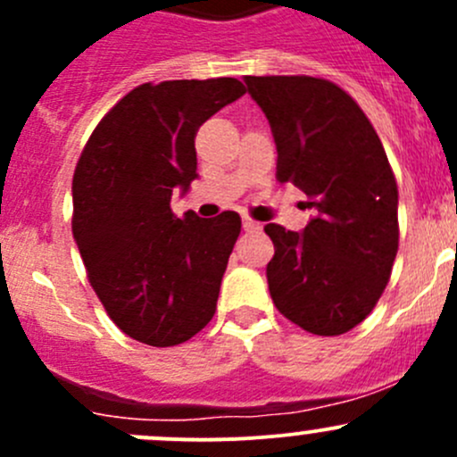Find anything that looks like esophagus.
<instances>
[{
    "mask_svg": "<svg viewBox=\"0 0 457 457\" xmlns=\"http://www.w3.org/2000/svg\"><path fill=\"white\" fill-rule=\"evenodd\" d=\"M243 229H245V232H258V229H261V223L250 219V216H243Z\"/></svg>",
    "mask_w": 457,
    "mask_h": 457,
    "instance_id": "esophagus-1",
    "label": "esophagus"
}]
</instances>
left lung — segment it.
I'll list each match as a JSON object with an SVG mask.
<instances>
[{"label": "left lung", "instance_id": "1", "mask_svg": "<svg viewBox=\"0 0 457 457\" xmlns=\"http://www.w3.org/2000/svg\"><path fill=\"white\" fill-rule=\"evenodd\" d=\"M276 141V181L318 212L303 232L267 223L276 310L316 336L365 320L398 254V186L380 137L334 81L307 75L245 77Z\"/></svg>", "mask_w": 457, "mask_h": 457}]
</instances>
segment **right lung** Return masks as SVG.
Returning <instances> with one entry per match:
<instances>
[{
	"mask_svg": "<svg viewBox=\"0 0 457 457\" xmlns=\"http://www.w3.org/2000/svg\"><path fill=\"white\" fill-rule=\"evenodd\" d=\"M245 95L232 77L141 84L96 123L72 177V234L92 289L139 343L174 347L212 320L241 216L179 219L196 179L195 137Z\"/></svg>",
	"mask_w": 457,
	"mask_h": 457,
	"instance_id": "add662e5",
	"label": "right lung"
}]
</instances>
